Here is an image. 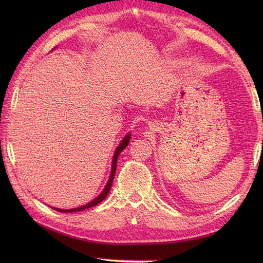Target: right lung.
<instances>
[{"mask_svg": "<svg viewBox=\"0 0 263 263\" xmlns=\"http://www.w3.org/2000/svg\"><path fill=\"white\" fill-rule=\"evenodd\" d=\"M130 137H132V135L130 134H127L126 136L124 137V139L121 141V144H119V146L117 147V149H116V151H115V154H114V157H113V162H112V172H110V177H109V179H108V181H107V183H106V185H105V187H104V190L102 191V193L95 198V200H93L92 202H90L89 204H85V205H83V206H81V208H77V209H71V210H61V209H53V210H55V211H58V212H61V213H73V212H80V211H83V210H86V209H90V208H93V206H95V205H98L99 203H101L103 200H104V198L107 196V194H108V192H109V190H110V187H112V183H113V180H114V176H115V171H116V165H117V159H118V156H119V154L122 153V151L128 146V144H129V139H130Z\"/></svg>", "mask_w": 263, "mask_h": 263, "instance_id": "right-lung-1", "label": "right lung"}]
</instances>
